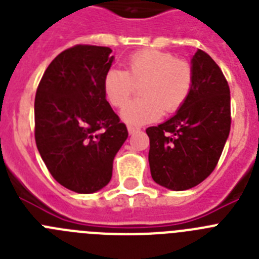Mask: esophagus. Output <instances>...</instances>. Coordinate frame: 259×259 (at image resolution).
Returning a JSON list of instances; mask_svg holds the SVG:
<instances>
[{
	"label": "esophagus",
	"instance_id": "34e87169",
	"mask_svg": "<svg viewBox=\"0 0 259 259\" xmlns=\"http://www.w3.org/2000/svg\"><path fill=\"white\" fill-rule=\"evenodd\" d=\"M139 131H140V128L136 127V125H128V134L130 135H134Z\"/></svg>",
	"mask_w": 259,
	"mask_h": 259
}]
</instances>
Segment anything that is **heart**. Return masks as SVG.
Instances as JSON below:
<instances>
[{
    "label": "heart",
    "mask_w": 259,
    "mask_h": 259,
    "mask_svg": "<svg viewBox=\"0 0 259 259\" xmlns=\"http://www.w3.org/2000/svg\"><path fill=\"white\" fill-rule=\"evenodd\" d=\"M143 96L128 102L122 118L130 124H144L157 120L162 113H175L187 101L193 87V70L189 62L175 58L171 53L157 49H141L125 61V71L110 68L102 80L109 104L122 107L140 84Z\"/></svg>",
    "instance_id": "obj_1"
}]
</instances>
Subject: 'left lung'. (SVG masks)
<instances>
[{
  "label": "left lung",
  "mask_w": 259,
  "mask_h": 259,
  "mask_svg": "<svg viewBox=\"0 0 259 259\" xmlns=\"http://www.w3.org/2000/svg\"><path fill=\"white\" fill-rule=\"evenodd\" d=\"M193 87L178 113L149 127V166L157 184L193 188L214 171L231 130L227 80L214 59L198 49L192 58Z\"/></svg>",
  "instance_id": "left-lung-1"
}]
</instances>
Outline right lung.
<instances>
[{
  "mask_svg": "<svg viewBox=\"0 0 259 259\" xmlns=\"http://www.w3.org/2000/svg\"><path fill=\"white\" fill-rule=\"evenodd\" d=\"M111 49L75 45L53 59L35 97V140L52 176L76 193L100 191L128 137L105 97Z\"/></svg>",
  "mask_w": 259,
  "mask_h": 259,
  "instance_id": "obj_1",
  "label": "right lung"
}]
</instances>
